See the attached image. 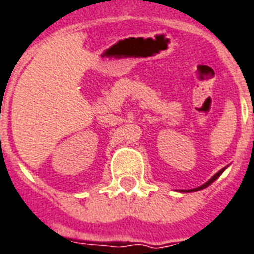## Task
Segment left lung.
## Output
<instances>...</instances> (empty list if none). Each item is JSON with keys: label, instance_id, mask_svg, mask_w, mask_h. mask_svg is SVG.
Masks as SVG:
<instances>
[{"label": "left lung", "instance_id": "obj_1", "mask_svg": "<svg viewBox=\"0 0 254 254\" xmlns=\"http://www.w3.org/2000/svg\"><path fill=\"white\" fill-rule=\"evenodd\" d=\"M225 168H226V167H225ZM225 168H222V170H221V171H218L217 174L214 175V176H213V178H211V179L207 180V182H206V183H204V185L199 186V187H196V189H192V190H180V192H195V191H199V190H203V189H206V187H207V186L211 185V183H213L214 180L217 179V178H218V176H219V175L222 174L223 171H225Z\"/></svg>", "mask_w": 254, "mask_h": 254}]
</instances>
